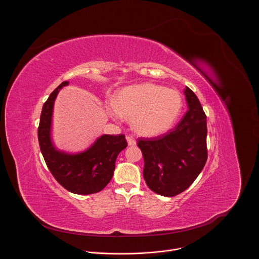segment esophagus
Wrapping results in <instances>:
<instances>
[{"label": "esophagus", "instance_id": "esophagus-1", "mask_svg": "<svg viewBox=\"0 0 259 259\" xmlns=\"http://www.w3.org/2000/svg\"><path fill=\"white\" fill-rule=\"evenodd\" d=\"M126 139H127L128 145H130V146H133V145H135V144H136V140H135V139H134L132 136L128 135V136H126Z\"/></svg>", "mask_w": 259, "mask_h": 259}]
</instances>
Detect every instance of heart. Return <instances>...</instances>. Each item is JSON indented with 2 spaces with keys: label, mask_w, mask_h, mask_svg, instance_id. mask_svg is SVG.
Segmentation results:
<instances>
[{
  "label": "heart",
  "mask_w": 259,
  "mask_h": 259,
  "mask_svg": "<svg viewBox=\"0 0 259 259\" xmlns=\"http://www.w3.org/2000/svg\"><path fill=\"white\" fill-rule=\"evenodd\" d=\"M181 95L173 89L144 83L121 90L107 107L114 120H131L133 130L143 136H156L172 127L180 115Z\"/></svg>",
  "instance_id": "1"
}]
</instances>
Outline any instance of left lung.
<instances>
[{
  "mask_svg": "<svg viewBox=\"0 0 259 259\" xmlns=\"http://www.w3.org/2000/svg\"><path fill=\"white\" fill-rule=\"evenodd\" d=\"M188 112L166 135L138 138L144 160L143 177L153 192L174 197L196 180L207 161V121L197 95L187 87Z\"/></svg>",
  "mask_w": 259,
  "mask_h": 259,
  "instance_id": "left-lung-1",
  "label": "left lung"
}]
</instances>
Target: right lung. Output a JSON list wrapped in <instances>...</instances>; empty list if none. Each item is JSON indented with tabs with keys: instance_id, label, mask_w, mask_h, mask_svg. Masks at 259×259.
Instances as JSON below:
<instances>
[{
	"instance_id": "obj_1",
	"label": "right lung",
	"mask_w": 259,
	"mask_h": 259,
	"mask_svg": "<svg viewBox=\"0 0 259 259\" xmlns=\"http://www.w3.org/2000/svg\"><path fill=\"white\" fill-rule=\"evenodd\" d=\"M68 85L62 82L44 103L38 138L48 169L57 182L68 192L90 195L102 191L113 178L118 155L126 149L125 135H101L84 152L68 154L58 151L51 139L53 106L59 90Z\"/></svg>"
}]
</instances>
